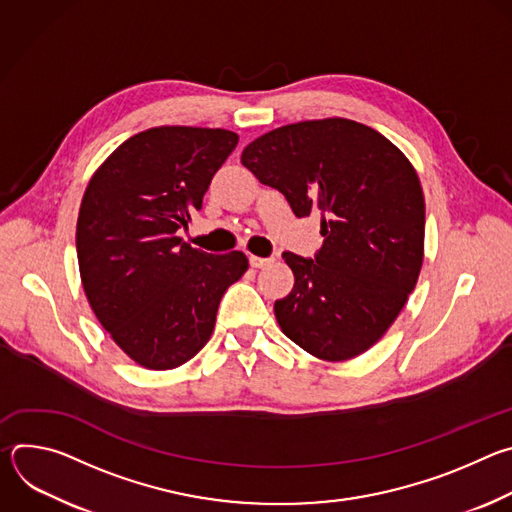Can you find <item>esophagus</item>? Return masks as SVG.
Instances as JSON below:
<instances>
[{
  "mask_svg": "<svg viewBox=\"0 0 512 512\" xmlns=\"http://www.w3.org/2000/svg\"><path fill=\"white\" fill-rule=\"evenodd\" d=\"M273 261H275L273 257H255V255H251V257H249V263H251V267H255V269L267 267V265H271Z\"/></svg>",
  "mask_w": 512,
  "mask_h": 512,
  "instance_id": "esophagus-1",
  "label": "esophagus"
}]
</instances>
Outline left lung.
<instances>
[{"label":"left lung","mask_w":512,"mask_h":512,"mask_svg":"<svg viewBox=\"0 0 512 512\" xmlns=\"http://www.w3.org/2000/svg\"><path fill=\"white\" fill-rule=\"evenodd\" d=\"M241 162L298 218L322 212L316 257L283 253L296 277L275 302L283 334L330 362L369 350L423 263L425 200L411 162L373 127L342 117L277 127L251 141Z\"/></svg>","instance_id":"left-lung-1"}]
</instances>
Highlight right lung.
I'll use <instances>...</instances> for the list:
<instances>
[{
    "instance_id": "1",
    "label": "right lung",
    "mask_w": 512,
    "mask_h": 512,
    "mask_svg": "<svg viewBox=\"0 0 512 512\" xmlns=\"http://www.w3.org/2000/svg\"><path fill=\"white\" fill-rule=\"evenodd\" d=\"M237 143L227 129H145L119 145L85 190L77 255L87 300L145 369H176L198 354L225 291L249 267L241 251L212 255L178 237Z\"/></svg>"
}]
</instances>
